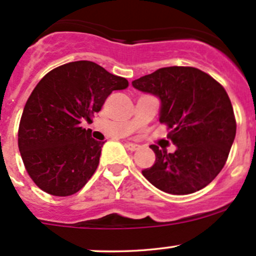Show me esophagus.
<instances>
[{"mask_svg": "<svg viewBox=\"0 0 256 256\" xmlns=\"http://www.w3.org/2000/svg\"><path fill=\"white\" fill-rule=\"evenodd\" d=\"M126 146H127L129 150H132V152H134V150H138L139 149L138 144L130 143V142H127V143H126Z\"/></svg>", "mask_w": 256, "mask_h": 256, "instance_id": "esophagus-1", "label": "esophagus"}]
</instances>
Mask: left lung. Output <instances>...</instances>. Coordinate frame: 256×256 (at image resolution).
Listing matches in <instances>:
<instances>
[{"label":"left lung","instance_id":"left-lung-1","mask_svg":"<svg viewBox=\"0 0 256 256\" xmlns=\"http://www.w3.org/2000/svg\"><path fill=\"white\" fill-rule=\"evenodd\" d=\"M133 88L159 97V120L170 129L174 152L150 146L155 162L142 174L171 194L206 187L220 172L236 138V123L224 88L191 66H168L136 78Z\"/></svg>","mask_w":256,"mask_h":256}]
</instances>
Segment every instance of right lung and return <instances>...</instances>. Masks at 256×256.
<instances>
[{
    "instance_id": "add662e5",
    "label": "right lung",
    "mask_w": 256,
    "mask_h": 256,
    "mask_svg": "<svg viewBox=\"0 0 256 256\" xmlns=\"http://www.w3.org/2000/svg\"><path fill=\"white\" fill-rule=\"evenodd\" d=\"M127 88L124 78L88 60L55 68L39 81L18 129L23 164L39 188L64 197L86 185L104 143L92 138L81 122H91L112 91Z\"/></svg>"
}]
</instances>
